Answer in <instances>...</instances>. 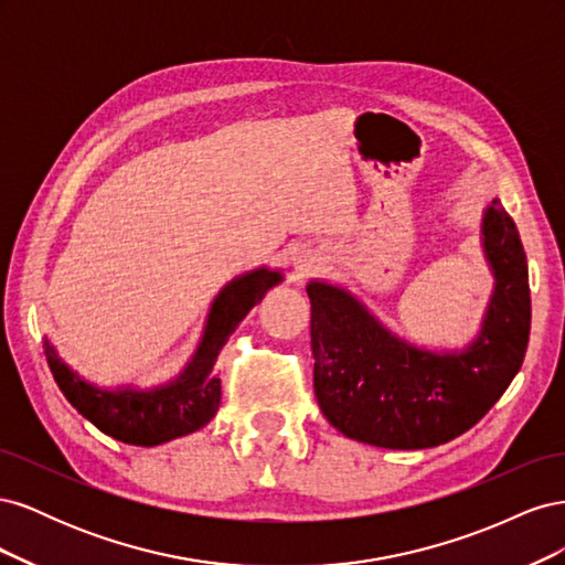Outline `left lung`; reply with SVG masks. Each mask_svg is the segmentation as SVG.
Returning a JSON list of instances; mask_svg holds the SVG:
<instances>
[{
    "mask_svg": "<svg viewBox=\"0 0 565 565\" xmlns=\"http://www.w3.org/2000/svg\"><path fill=\"white\" fill-rule=\"evenodd\" d=\"M494 289L465 351L407 344L347 289L311 280L313 388L344 436L388 450L436 448L483 419L521 370L530 337L527 262L514 218L494 198L483 214Z\"/></svg>",
    "mask_w": 565,
    "mask_h": 565,
    "instance_id": "left-lung-1",
    "label": "left lung"
}]
</instances>
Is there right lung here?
Returning <instances> with one entry per match:
<instances>
[{
	"mask_svg": "<svg viewBox=\"0 0 565 565\" xmlns=\"http://www.w3.org/2000/svg\"><path fill=\"white\" fill-rule=\"evenodd\" d=\"M280 280V270L256 268L221 289L191 363L174 382L164 386L150 391L98 388L67 367L49 339H44L46 363L67 403L98 431L129 446H160V443L202 429L216 415L221 403V380L214 370L216 355L252 311V306L259 303L268 289Z\"/></svg>",
	"mask_w": 565,
	"mask_h": 565,
	"instance_id": "add662e5",
	"label": "right lung"
}]
</instances>
